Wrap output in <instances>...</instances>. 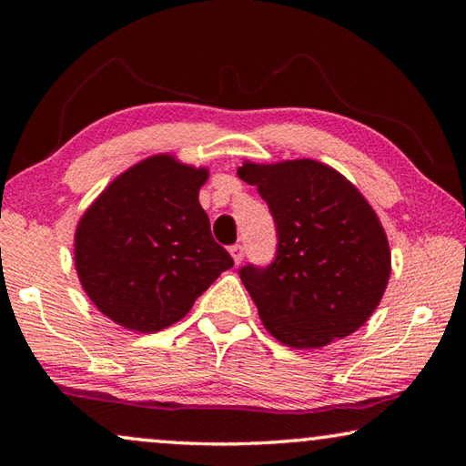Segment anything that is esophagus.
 Here are the masks:
<instances>
[{"label": "esophagus", "instance_id": "esophagus-1", "mask_svg": "<svg viewBox=\"0 0 466 466\" xmlns=\"http://www.w3.org/2000/svg\"><path fill=\"white\" fill-rule=\"evenodd\" d=\"M230 257L234 258L236 265L242 261V257H244V247H242V244H234V247H230Z\"/></svg>", "mask_w": 466, "mask_h": 466}]
</instances>
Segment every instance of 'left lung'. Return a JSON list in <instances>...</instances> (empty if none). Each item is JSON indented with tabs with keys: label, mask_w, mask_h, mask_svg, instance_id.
Segmentation results:
<instances>
[{
	"label": "left lung",
	"mask_w": 466,
	"mask_h": 466,
	"mask_svg": "<svg viewBox=\"0 0 466 466\" xmlns=\"http://www.w3.org/2000/svg\"><path fill=\"white\" fill-rule=\"evenodd\" d=\"M278 226V257L240 269L265 329L294 350H319L364 325L390 278V247L372 205L341 172L302 157L244 162Z\"/></svg>",
	"instance_id": "8db88e82"
}]
</instances>
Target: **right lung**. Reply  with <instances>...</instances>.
Here are the masks:
<instances>
[{
	"label": "right lung",
	"mask_w": 466,
	"mask_h": 466,
	"mask_svg": "<svg viewBox=\"0 0 466 466\" xmlns=\"http://www.w3.org/2000/svg\"><path fill=\"white\" fill-rule=\"evenodd\" d=\"M208 178V168L156 154L110 180L84 211L74 236L77 278L116 325L137 333L175 325L234 265L199 203Z\"/></svg>",
	"instance_id": "right-lung-1"
}]
</instances>
